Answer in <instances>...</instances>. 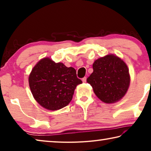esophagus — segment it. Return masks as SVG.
Returning <instances> with one entry per match:
<instances>
[{"label": "esophagus", "instance_id": "34e87169", "mask_svg": "<svg viewBox=\"0 0 151 151\" xmlns=\"http://www.w3.org/2000/svg\"><path fill=\"white\" fill-rule=\"evenodd\" d=\"M82 81H83V83H86V77L83 78V79H82Z\"/></svg>", "mask_w": 151, "mask_h": 151}]
</instances>
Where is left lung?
<instances>
[{
  "instance_id": "8db88e82",
  "label": "left lung",
  "mask_w": 151,
  "mask_h": 151,
  "mask_svg": "<svg viewBox=\"0 0 151 151\" xmlns=\"http://www.w3.org/2000/svg\"><path fill=\"white\" fill-rule=\"evenodd\" d=\"M93 72L86 79L96 96L107 104L114 103L126 94L131 76L129 68L121 58L109 54L94 61Z\"/></svg>"
}]
</instances>
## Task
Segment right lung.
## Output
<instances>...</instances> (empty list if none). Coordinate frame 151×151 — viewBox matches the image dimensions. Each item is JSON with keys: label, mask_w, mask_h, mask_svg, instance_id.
<instances>
[{"label": "right lung", "mask_w": 151, "mask_h": 151, "mask_svg": "<svg viewBox=\"0 0 151 151\" xmlns=\"http://www.w3.org/2000/svg\"><path fill=\"white\" fill-rule=\"evenodd\" d=\"M29 83L33 97L40 106L57 111L70 103L76 86L83 82L74 68L45 57L33 67Z\"/></svg>", "instance_id": "obj_1"}]
</instances>
